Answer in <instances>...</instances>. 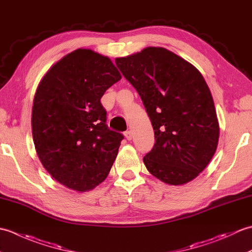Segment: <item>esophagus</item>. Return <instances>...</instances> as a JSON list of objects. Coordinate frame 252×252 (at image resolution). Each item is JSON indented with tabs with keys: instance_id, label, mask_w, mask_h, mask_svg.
<instances>
[{
	"instance_id": "obj_1",
	"label": "esophagus",
	"mask_w": 252,
	"mask_h": 252,
	"mask_svg": "<svg viewBox=\"0 0 252 252\" xmlns=\"http://www.w3.org/2000/svg\"><path fill=\"white\" fill-rule=\"evenodd\" d=\"M125 136H126V138L127 141H131L132 137H133L132 132H131V131H126V132H125Z\"/></svg>"
}]
</instances>
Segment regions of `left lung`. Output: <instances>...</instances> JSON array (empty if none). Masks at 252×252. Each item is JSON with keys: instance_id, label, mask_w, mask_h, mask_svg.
Returning a JSON list of instances; mask_svg holds the SVG:
<instances>
[{"instance_id": "1", "label": "left lung", "mask_w": 252, "mask_h": 252, "mask_svg": "<svg viewBox=\"0 0 252 252\" xmlns=\"http://www.w3.org/2000/svg\"><path fill=\"white\" fill-rule=\"evenodd\" d=\"M116 65L134 88L155 131L143 161L160 181L181 185L210 162L219 141L217 112L205 79L183 58L163 47H146Z\"/></svg>"}]
</instances>
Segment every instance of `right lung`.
Listing matches in <instances>:
<instances>
[{
    "mask_svg": "<svg viewBox=\"0 0 252 252\" xmlns=\"http://www.w3.org/2000/svg\"><path fill=\"white\" fill-rule=\"evenodd\" d=\"M120 79L108 57L79 49L56 63L36 90L31 125L37 156L68 189L90 190L109 173L123 135L107 126L100 98Z\"/></svg>",
    "mask_w": 252,
    "mask_h": 252,
    "instance_id": "right-lung-1",
    "label": "right lung"
}]
</instances>
